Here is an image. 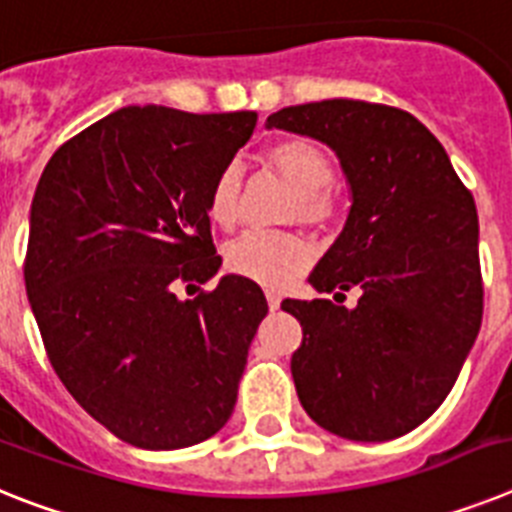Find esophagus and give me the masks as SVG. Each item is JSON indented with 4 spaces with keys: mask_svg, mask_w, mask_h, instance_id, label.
I'll return each instance as SVG.
<instances>
[{
    "mask_svg": "<svg viewBox=\"0 0 512 512\" xmlns=\"http://www.w3.org/2000/svg\"><path fill=\"white\" fill-rule=\"evenodd\" d=\"M265 299H268V306L270 309H278V306H281V296H278V293L275 291H265Z\"/></svg>",
    "mask_w": 512,
    "mask_h": 512,
    "instance_id": "obj_1",
    "label": "esophagus"
}]
</instances>
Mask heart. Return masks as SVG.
Wrapping results in <instances>:
<instances>
[{
	"label": "heart",
	"mask_w": 512,
	"mask_h": 512,
	"mask_svg": "<svg viewBox=\"0 0 512 512\" xmlns=\"http://www.w3.org/2000/svg\"><path fill=\"white\" fill-rule=\"evenodd\" d=\"M265 162L291 185L288 219L327 226L337 219L340 198L335 172L322 146L309 139H283L265 151ZM206 213L219 229H234L242 213V172L226 164L208 190ZM226 268L268 288H286L309 268L311 244L291 231H250L226 247Z\"/></svg>",
	"instance_id": "heart-1"
}]
</instances>
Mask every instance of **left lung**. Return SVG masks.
Segmentation results:
<instances>
[{
    "mask_svg": "<svg viewBox=\"0 0 512 512\" xmlns=\"http://www.w3.org/2000/svg\"><path fill=\"white\" fill-rule=\"evenodd\" d=\"M268 128L324 141L353 206L309 283L345 299H286L304 340L291 358L306 415L348 441L399 438L453 389L482 324L479 221L441 141L391 105L322 100L283 108Z\"/></svg>",
    "mask_w": 512,
    "mask_h": 512,
    "instance_id": "1",
    "label": "left lung"
}]
</instances>
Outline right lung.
<instances>
[{
    "label": "right lung",
    "instance_id": "add662e5",
    "mask_svg": "<svg viewBox=\"0 0 512 512\" xmlns=\"http://www.w3.org/2000/svg\"><path fill=\"white\" fill-rule=\"evenodd\" d=\"M255 123L131 105L61 144L35 188L25 288L48 361L131 446H195L234 410L268 301L242 275L177 288L219 273L208 190Z\"/></svg>",
    "mask_w": 512,
    "mask_h": 512
}]
</instances>
